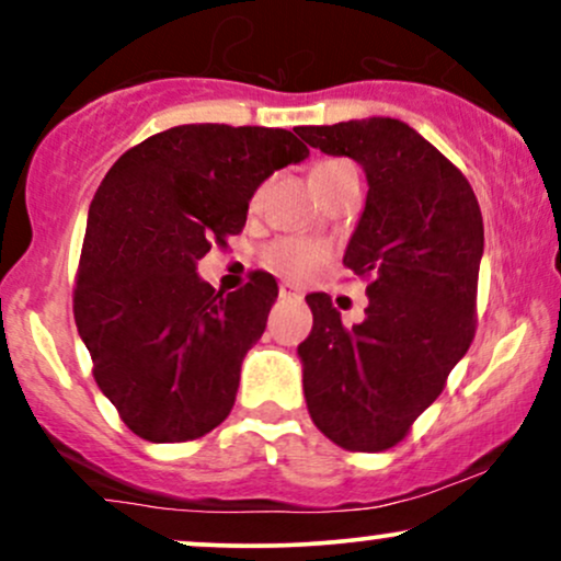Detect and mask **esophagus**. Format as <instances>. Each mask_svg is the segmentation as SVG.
Instances as JSON below:
<instances>
[{
    "mask_svg": "<svg viewBox=\"0 0 561 561\" xmlns=\"http://www.w3.org/2000/svg\"><path fill=\"white\" fill-rule=\"evenodd\" d=\"M279 295H282V298L300 300V289H298V287H293V285H282V287H279Z\"/></svg>",
    "mask_w": 561,
    "mask_h": 561,
    "instance_id": "obj_1",
    "label": "esophagus"
}]
</instances>
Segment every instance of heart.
Segmentation results:
<instances>
[{"mask_svg":"<svg viewBox=\"0 0 561 561\" xmlns=\"http://www.w3.org/2000/svg\"><path fill=\"white\" fill-rule=\"evenodd\" d=\"M347 171H356V165L347 163V160H324L311 173L313 186L332 182L334 176ZM255 203H259V195L253 197V205ZM330 253L332 250L327 242L308 240V237H282V240H274L263 250V261H266L268 268L289 276V279H302V276L317 272L321 263L330 259Z\"/></svg>","mask_w":561,"mask_h":561,"instance_id":"1","label":"heart"}]
</instances>
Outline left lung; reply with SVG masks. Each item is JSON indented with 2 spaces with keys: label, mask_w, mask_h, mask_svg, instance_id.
Returning a JSON list of instances; mask_svg holds the SVG:
<instances>
[{
  "label": "left lung",
  "mask_w": 561,
  "mask_h": 561,
  "mask_svg": "<svg viewBox=\"0 0 561 561\" xmlns=\"http://www.w3.org/2000/svg\"><path fill=\"white\" fill-rule=\"evenodd\" d=\"M298 134L327 156L362 163L369 179L343 259L369 282L366 319L345 327L330 295H308L313 327L298 353L313 424L340 448L377 454L411 433L472 345L482 214L465 173L403 121Z\"/></svg>",
  "instance_id": "1"
}]
</instances>
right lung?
<instances>
[{"label": "right lung", "mask_w": 561, "mask_h": 561, "mask_svg": "<svg viewBox=\"0 0 561 561\" xmlns=\"http://www.w3.org/2000/svg\"><path fill=\"white\" fill-rule=\"evenodd\" d=\"M308 147L285 128L186 124L113 163L89 205L73 317L96 388L150 443H186L229 416L244 353L279 287L266 272L224 295L197 276L227 248L253 192Z\"/></svg>", "instance_id": "add662e5"}]
</instances>
